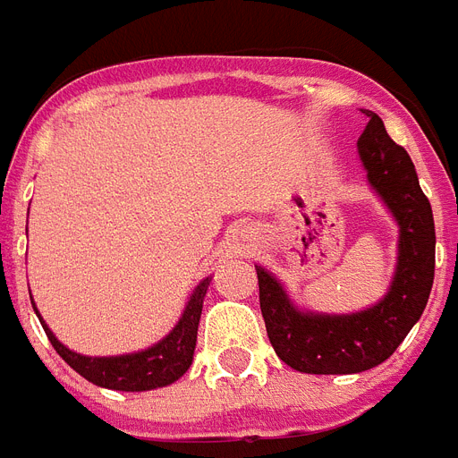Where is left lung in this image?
I'll use <instances>...</instances> for the list:
<instances>
[{
  "label": "left lung",
  "mask_w": 458,
  "mask_h": 458,
  "mask_svg": "<svg viewBox=\"0 0 458 458\" xmlns=\"http://www.w3.org/2000/svg\"><path fill=\"white\" fill-rule=\"evenodd\" d=\"M357 141L367 182L397 222V265L386 295L360 312L327 314L298 307L272 272L255 265L259 310L281 361L300 374H360L378 367L407 338L428 305L435 276L433 208L420 191L409 153L387 137L383 120Z\"/></svg>",
  "instance_id": "8db88e82"
}]
</instances>
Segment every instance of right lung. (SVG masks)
<instances>
[{"instance_id":"1","label":"right lung","mask_w":458,"mask_h":458,"mask_svg":"<svg viewBox=\"0 0 458 458\" xmlns=\"http://www.w3.org/2000/svg\"><path fill=\"white\" fill-rule=\"evenodd\" d=\"M210 281L212 276H206L199 286L193 288L184 312H182L179 321L165 338H160L156 345L139 350V352L113 354V357H89V354H80L71 350V347H65L54 335V331L44 324L38 307H35V300H32V310H35V314L42 321L44 333H47V338L54 345V350L82 378H87L98 387H108V390L144 393V390L170 386V383L182 378L189 371V367H191L200 312H203V298H206Z\"/></svg>"}]
</instances>
